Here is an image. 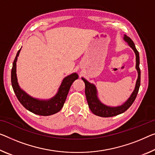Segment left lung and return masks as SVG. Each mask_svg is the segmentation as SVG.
Instances as JSON below:
<instances>
[{
    "instance_id": "left-lung-1",
    "label": "left lung",
    "mask_w": 155,
    "mask_h": 155,
    "mask_svg": "<svg viewBox=\"0 0 155 155\" xmlns=\"http://www.w3.org/2000/svg\"><path fill=\"white\" fill-rule=\"evenodd\" d=\"M123 39L126 42H127L128 45L132 48L136 54V69L137 70L138 72V78L137 82H136L134 90L131 94L130 97L127 100V101L118 107H109L105 105L102 103L98 99L96 86L94 84H91L84 78H82V80L84 81L85 84V95L88 104H89V107L91 109L92 113H94L96 116H101V117H112V116H117L118 114L125 112L134 102L137 97L138 92H139L140 84H141V71L139 68L140 61L139 52L136 48L134 42L129 37L124 35Z\"/></svg>"
}]
</instances>
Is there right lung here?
<instances>
[{
  "label": "right lung",
  "mask_w": 155,
  "mask_h": 155,
  "mask_svg": "<svg viewBox=\"0 0 155 155\" xmlns=\"http://www.w3.org/2000/svg\"><path fill=\"white\" fill-rule=\"evenodd\" d=\"M21 49L18 51L16 58L14 59L11 72L12 85L18 100L26 109L37 115L50 116L59 112L63 107L71 86L75 80L78 79V75L76 73H73L72 74L66 76L61 82L57 94L51 99L39 100L32 97L21 89L17 81L16 73V61H17L18 54L20 53Z\"/></svg>",
  "instance_id": "right-lung-1"
}]
</instances>
